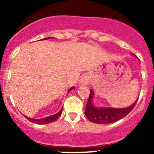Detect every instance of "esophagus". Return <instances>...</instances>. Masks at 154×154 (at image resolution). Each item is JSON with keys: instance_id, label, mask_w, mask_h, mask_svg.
Masks as SVG:
<instances>
[{"instance_id": "34e87169", "label": "esophagus", "mask_w": 154, "mask_h": 154, "mask_svg": "<svg viewBox=\"0 0 154 154\" xmlns=\"http://www.w3.org/2000/svg\"><path fill=\"white\" fill-rule=\"evenodd\" d=\"M80 85H87L90 83V77L88 75H84L80 78Z\"/></svg>"}]
</instances>
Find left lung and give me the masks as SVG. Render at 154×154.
<instances>
[{
  "label": "left lung",
  "mask_w": 154,
  "mask_h": 154,
  "mask_svg": "<svg viewBox=\"0 0 154 154\" xmlns=\"http://www.w3.org/2000/svg\"><path fill=\"white\" fill-rule=\"evenodd\" d=\"M131 55L135 56L133 54ZM94 91L92 89L90 90V94L88 97V102L86 106V118L93 123L101 124V125H108L114 123L120 119L125 117L136 104L138 98L135 100L134 103L128 107L124 108H114L109 106H97L94 104Z\"/></svg>",
  "instance_id": "8db88e82"
}]
</instances>
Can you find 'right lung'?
<instances>
[{
    "mask_svg": "<svg viewBox=\"0 0 154 154\" xmlns=\"http://www.w3.org/2000/svg\"><path fill=\"white\" fill-rule=\"evenodd\" d=\"M50 38H51V37H48V38H42V40L50 39ZM74 88V86H73V87H71V88H70L69 89H68V93L69 92V91H71V90H72ZM62 112H63V108H62L61 109H60V111L56 113V114L52 115V116H48V117L43 118V119H32V118L27 117V116H24V117H25L27 119H28L29 122H32V123L38 124V125H45V124H49V123H51V122H55V121L57 120V119H58L59 117H60V115H61Z\"/></svg>",
    "mask_w": 154,
    "mask_h": 154,
    "instance_id": "add662e5",
    "label": "right lung"
}]
</instances>
